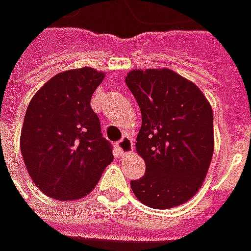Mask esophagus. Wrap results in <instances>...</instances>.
I'll return each mask as SVG.
<instances>
[{"label":"esophagus","mask_w":251,"mask_h":251,"mask_svg":"<svg viewBox=\"0 0 251 251\" xmlns=\"http://www.w3.org/2000/svg\"><path fill=\"white\" fill-rule=\"evenodd\" d=\"M117 148L122 151L123 155L129 154L134 149V143H132V138L129 135H123V138L117 142Z\"/></svg>","instance_id":"obj_1"}]
</instances>
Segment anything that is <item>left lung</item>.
<instances>
[{
  "label": "left lung",
  "instance_id": "left-lung-1",
  "mask_svg": "<svg viewBox=\"0 0 251 251\" xmlns=\"http://www.w3.org/2000/svg\"><path fill=\"white\" fill-rule=\"evenodd\" d=\"M126 84L142 113L136 151L146 174L131 180L150 208H175L200 190L213 155V110L194 83L171 70H135Z\"/></svg>",
  "mask_w": 251,
  "mask_h": 251
}]
</instances>
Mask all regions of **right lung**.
Masks as SVG:
<instances>
[{"label":"right lung","instance_id":"add662e5","mask_svg":"<svg viewBox=\"0 0 251 251\" xmlns=\"http://www.w3.org/2000/svg\"><path fill=\"white\" fill-rule=\"evenodd\" d=\"M103 76L87 67L61 72L36 91L27 108L20 150L31 179L50 198L87 195L113 161L112 145L90 105Z\"/></svg>","mask_w":251,"mask_h":251}]
</instances>
